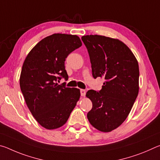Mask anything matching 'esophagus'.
<instances>
[{
  "label": "esophagus",
  "instance_id": "34e87169",
  "mask_svg": "<svg viewBox=\"0 0 160 160\" xmlns=\"http://www.w3.org/2000/svg\"><path fill=\"white\" fill-rule=\"evenodd\" d=\"M80 94H81V96H82V97L85 96L86 91L85 90H82V89H81V90H80Z\"/></svg>",
  "mask_w": 160,
  "mask_h": 160
}]
</instances>
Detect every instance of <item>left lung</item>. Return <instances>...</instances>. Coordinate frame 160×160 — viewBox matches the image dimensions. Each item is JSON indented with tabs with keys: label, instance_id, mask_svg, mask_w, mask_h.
I'll list each match as a JSON object with an SVG mask.
<instances>
[{
	"label": "left lung",
	"instance_id": "8db88e82",
	"mask_svg": "<svg viewBox=\"0 0 160 160\" xmlns=\"http://www.w3.org/2000/svg\"><path fill=\"white\" fill-rule=\"evenodd\" d=\"M94 78H104L102 90H88L92 102L88 118L102 132L117 128L128 117L139 91V66L131 49L120 40L101 35L82 37Z\"/></svg>",
	"mask_w": 160,
	"mask_h": 160
}]
</instances>
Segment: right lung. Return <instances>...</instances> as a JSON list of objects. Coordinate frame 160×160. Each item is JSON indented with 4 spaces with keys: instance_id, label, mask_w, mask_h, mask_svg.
<instances>
[{
    "instance_id": "obj_1",
    "label": "right lung",
    "mask_w": 160,
    "mask_h": 160,
    "mask_svg": "<svg viewBox=\"0 0 160 160\" xmlns=\"http://www.w3.org/2000/svg\"><path fill=\"white\" fill-rule=\"evenodd\" d=\"M81 46L77 35L53 34L38 43L24 61L21 91L32 116L45 128L63 126L80 99L79 89L58 82L62 78L68 80L65 61Z\"/></svg>"
}]
</instances>
